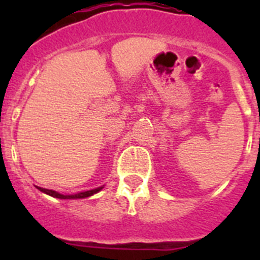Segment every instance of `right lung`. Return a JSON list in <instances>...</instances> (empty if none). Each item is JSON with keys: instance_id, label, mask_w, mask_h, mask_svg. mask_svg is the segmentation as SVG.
<instances>
[{"instance_id": "add662e5", "label": "right lung", "mask_w": 260, "mask_h": 260, "mask_svg": "<svg viewBox=\"0 0 260 260\" xmlns=\"http://www.w3.org/2000/svg\"><path fill=\"white\" fill-rule=\"evenodd\" d=\"M41 192H45V194L50 195L53 198H58V199H83V198H88L91 195L96 194L99 192L100 190L104 187V186H100L98 189H92V190H87V191H82V192H77V194H71V195H63V194H59V192L54 191V190H49V189H43V187H39L36 186Z\"/></svg>"}]
</instances>
